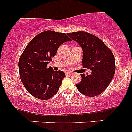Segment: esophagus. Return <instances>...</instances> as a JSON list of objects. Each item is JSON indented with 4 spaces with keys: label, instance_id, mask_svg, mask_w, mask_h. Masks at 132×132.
<instances>
[{
    "label": "esophagus",
    "instance_id": "esophagus-1",
    "mask_svg": "<svg viewBox=\"0 0 132 132\" xmlns=\"http://www.w3.org/2000/svg\"><path fill=\"white\" fill-rule=\"evenodd\" d=\"M66 74L67 75H71L73 73H70V72H66Z\"/></svg>",
    "mask_w": 132,
    "mask_h": 132
}]
</instances>
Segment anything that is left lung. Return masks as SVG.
<instances>
[{
  "mask_svg": "<svg viewBox=\"0 0 132 132\" xmlns=\"http://www.w3.org/2000/svg\"><path fill=\"white\" fill-rule=\"evenodd\" d=\"M67 34L82 47L83 68L92 71L91 75L80 74L81 82L75 85L77 89L87 96L99 95L107 88L115 73V59L112 52L100 38L87 32Z\"/></svg>",
  "mask_w": 132,
  "mask_h": 132,
  "instance_id": "1",
  "label": "left lung"
}]
</instances>
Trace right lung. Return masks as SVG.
Instances as JSON below:
<instances>
[{
  "label": "right lung",
  "mask_w": 132,
  "mask_h": 132,
  "mask_svg": "<svg viewBox=\"0 0 132 132\" xmlns=\"http://www.w3.org/2000/svg\"><path fill=\"white\" fill-rule=\"evenodd\" d=\"M71 39L65 33L52 30L42 32L27 45L18 61L21 81L27 91L38 99L46 100L59 91L66 75L47 65L58 48Z\"/></svg>",
  "instance_id": "add662e5"
}]
</instances>
